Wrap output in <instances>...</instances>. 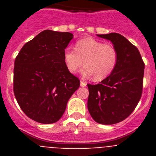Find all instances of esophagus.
<instances>
[{"label":"esophagus","instance_id":"34e87169","mask_svg":"<svg viewBox=\"0 0 156 156\" xmlns=\"http://www.w3.org/2000/svg\"><path fill=\"white\" fill-rule=\"evenodd\" d=\"M80 86L81 87H86L87 86V83L85 82H83V81L81 80L80 81Z\"/></svg>","mask_w":156,"mask_h":156}]
</instances>
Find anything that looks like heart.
<instances>
[{
  "label": "heart",
  "mask_w": 156,
  "mask_h": 156,
  "mask_svg": "<svg viewBox=\"0 0 156 156\" xmlns=\"http://www.w3.org/2000/svg\"><path fill=\"white\" fill-rule=\"evenodd\" d=\"M74 49L67 48L64 51L67 69L76 73L83 63L82 75L85 77L94 76L96 81H101L110 76L119 59V51L115 45L90 37L77 41Z\"/></svg>",
  "instance_id": "heart-1"
}]
</instances>
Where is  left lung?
I'll use <instances>...</instances> for the list:
<instances>
[{
	"label": "left lung",
	"mask_w": 156,
	"mask_h": 156,
	"mask_svg": "<svg viewBox=\"0 0 156 156\" xmlns=\"http://www.w3.org/2000/svg\"><path fill=\"white\" fill-rule=\"evenodd\" d=\"M98 37L111 41L119 51L114 71L98 84H87V108L95 122L111 125L124 120L141 98L144 63L140 54L123 36L116 33Z\"/></svg>",
	"instance_id": "left-lung-1"
}]
</instances>
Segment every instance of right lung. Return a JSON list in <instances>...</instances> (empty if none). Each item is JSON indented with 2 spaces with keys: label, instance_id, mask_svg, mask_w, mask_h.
Listing matches in <instances>:
<instances>
[{
  "label": "right lung",
  "instance_id": "right-lung-1",
  "mask_svg": "<svg viewBox=\"0 0 156 156\" xmlns=\"http://www.w3.org/2000/svg\"><path fill=\"white\" fill-rule=\"evenodd\" d=\"M69 32L46 30L25 44L15 60L13 90L29 118L50 124L61 119L80 80L70 73L64 51L73 39Z\"/></svg>",
  "mask_w": 156,
  "mask_h": 156
}]
</instances>
